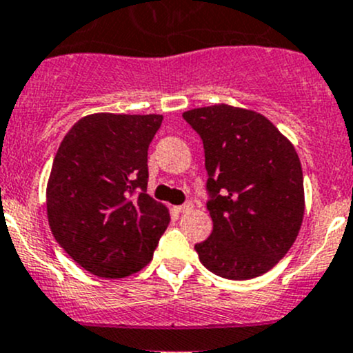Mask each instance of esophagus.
Wrapping results in <instances>:
<instances>
[{
	"label": "esophagus",
	"instance_id": "esophagus-1",
	"mask_svg": "<svg viewBox=\"0 0 353 353\" xmlns=\"http://www.w3.org/2000/svg\"><path fill=\"white\" fill-rule=\"evenodd\" d=\"M192 207H194V203L185 202V203H181V205H178L176 210L178 212H188V210H192Z\"/></svg>",
	"mask_w": 353,
	"mask_h": 353
}]
</instances>
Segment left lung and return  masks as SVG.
I'll return each instance as SVG.
<instances>
[{"mask_svg": "<svg viewBox=\"0 0 353 353\" xmlns=\"http://www.w3.org/2000/svg\"><path fill=\"white\" fill-rule=\"evenodd\" d=\"M183 119L205 152L212 232L195 245L202 265L219 277L246 281L285 256L304 217L299 156L267 117L212 105Z\"/></svg>", "mask_w": 353, "mask_h": 353, "instance_id": "obj_1", "label": "left lung"}]
</instances>
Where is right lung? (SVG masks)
I'll return each instance as SVG.
<instances>
[{
  "label": "right lung",
  "mask_w": 353,
  "mask_h": 353,
  "mask_svg": "<svg viewBox=\"0 0 353 353\" xmlns=\"http://www.w3.org/2000/svg\"><path fill=\"white\" fill-rule=\"evenodd\" d=\"M163 115L93 114L64 136L47 183V219L90 274L122 279L151 261L170 214L146 194L148 148Z\"/></svg>",
  "instance_id": "1"
}]
</instances>
